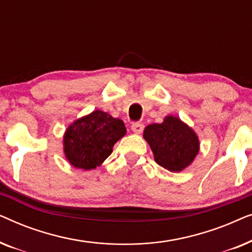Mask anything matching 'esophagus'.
I'll return each mask as SVG.
<instances>
[{
    "mask_svg": "<svg viewBox=\"0 0 252 252\" xmlns=\"http://www.w3.org/2000/svg\"><path fill=\"white\" fill-rule=\"evenodd\" d=\"M144 125L142 123H133L132 126H130V129L133 130L135 134H141L143 132Z\"/></svg>",
    "mask_w": 252,
    "mask_h": 252,
    "instance_id": "obj_1",
    "label": "esophagus"
}]
</instances>
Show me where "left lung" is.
I'll return each mask as SVG.
<instances>
[{
    "label": "left lung",
    "mask_w": 252,
    "mask_h": 252,
    "mask_svg": "<svg viewBox=\"0 0 252 252\" xmlns=\"http://www.w3.org/2000/svg\"><path fill=\"white\" fill-rule=\"evenodd\" d=\"M143 137L150 144L155 161L171 172H180L190 165L199 149L194 130L173 116L161 124L148 125Z\"/></svg>",
    "instance_id": "1"
}]
</instances>
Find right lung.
Here are the masks:
<instances>
[{
    "mask_svg": "<svg viewBox=\"0 0 252 252\" xmlns=\"http://www.w3.org/2000/svg\"><path fill=\"white\" fill-rule=\"evenodd\" d=\"M126 134L123 120L96 110L72 124L64 135V153L74 167L92 170L112 153L113 144Z\"/></svg>",
    "mask_w": 252,
    "mask_h": 252,
    "instance_id": "obj_1",
    "label": "right lung"
}]
</instances>
